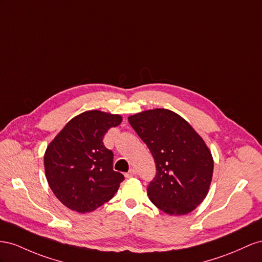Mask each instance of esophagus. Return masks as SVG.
Listing matches in <instances>:
<instances>
[{
	"mask_svg": "<svg viewBox=\"0 0 262 262\" xmlns=\"http://www.w3.org/2000/svg\"><path fill=\"white\" fill-rule=\"evenodd\" d=\"M135 174H136V171L134 170V169H130V170L128 171V172H127V173L125 174V178H126V179H129V178H133Z\"/></svg>",
	"mask_w": 262,
	"mask_h": 262,
	"instance_id": "obj_1",
	"label": "esophagus"
}]
</instances>
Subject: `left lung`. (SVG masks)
<instances>
[{
  "label": "left lung",
  "instance_id": "left-lung-1",
  "mask_svg": "<svg viewBox=\"0 0 262 262\" xmlns=\"http://www.w3.org/2000/svg\"><path fill=\"white\" fill-rule=\"evenodd\" d=\"M128 122L150 150L157 168L148 196L162 212L189 214L210 190L214 160L205 141L183 117L166 108L143 111Z\"/></svg>",
  "mask_w": 262,
  "mask_h": 262
}]
</instances>
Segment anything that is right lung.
I'll use <instances>...</instances> for the list:
<instances>
[{
    "instance_id": "1",
    "label": "right lung",
    "mask_w": 262,
    "mask_h": 262,
    "mask_svg": "<svg viewBox=\"0 0 262 262\" xmlns=\"http://www.w3.org/2000/svg\"><path fill=\"white\" fill-rule=\"evenodd\" d=\"M122 121L118 114L85 111L70 119L47 146V182L70 210L93 212L115 195L124 176L113 170V152L104 146L103 137Z\"/></svg>"
}]
</instances>
